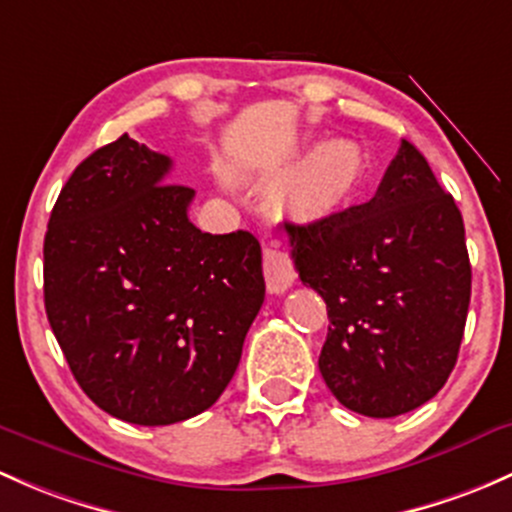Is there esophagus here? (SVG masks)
I'll return each instance as SVG.
<instances>
[{"instance_id": "34e87169", "label": "esophagus", "mask_w": 512, "mask_h": 512, "mask_svg": "<svg viewBox=\"0 0 512 512\" xmlns=\"http://www.w3.org/2000/svg\"><path fill=\"white\" fill-rule=\"evenodd\" d=\"M262 267H265V282L272 294H282L292 287L294 282V262L287 252L282 250L277 240L265 242L262 247Z\"/></svg>"}]
</instances>
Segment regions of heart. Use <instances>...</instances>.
<instances>
[{
  "label": "heart",
  "instance_id": "b5f03b06",
  "mask_svg": "<svg viewBox=\"0 0 512 512\" xmlns=\"http://www.w3.org/2000/svg\"><path fill=\"white\" fill-rule=\"evenodd\" d=\"M363 176V154L353 142H331L306 164L297 186V198L306 208H331L358 186Z\"/></svg>",
  "mask_w": 512,
  "mask_h": 512
}]
</instances>
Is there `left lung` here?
Here are the masks:
<instances>
[{
    "instance_id": "8db88e82",
    "label": "left lung",
    "mask_w": 512,
    "mask_h": 512,
    "mask_svg": "<svg viewBox=\"0 0 512 512\" xmlns=\"http://www.w3.org/2000/svg\"><path fill=\"white\" fill-rule=\"evenodd\" d=\"M301 282L321 294L328 390L365 417L422 407L456 365L471 301L464 218L402 139L368 203L287 223Z\"/></svg>"
}]
</instances>
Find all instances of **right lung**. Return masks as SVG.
I'll return each mask as SVG.
<instances>
[{
	"label": "right lung",
	"instance_id": "right-lung-1",
	"mask_svg": "<svg viewBox=\"0 0 512 512\" xmlns=\"http://www.w3.org/2000/svg\"><path fill=\"white\" fill-rule=\"evenodd\" d=\"M171 159L122 134L80 161L43 240L48 324L85 395L161 427L213 405L265 301L255 235L201 233Z\"/></svg>",
	"mask_w": 512,
	"mask_h": 512
}]
</instances>
